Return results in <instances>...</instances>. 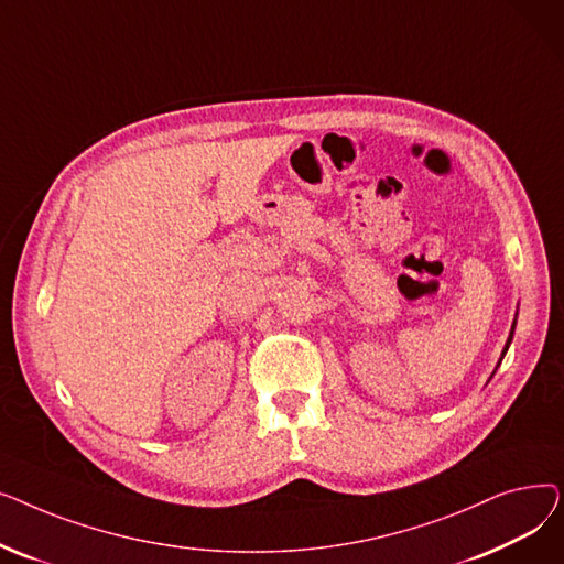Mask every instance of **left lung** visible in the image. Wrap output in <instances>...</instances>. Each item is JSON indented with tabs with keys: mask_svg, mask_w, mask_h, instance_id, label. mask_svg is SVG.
<instances>
[{
	"mask_svg": "<svg viewBox=\"0 0 564 564\" xmlns=\"http://www.w3.org/2000/svg\"><path fill=\"white\" fill-rule=\"evenodd\" d=\"M514 327H517V319H514V324H512V332H510V338H508V343H506V347H502V354H500V361H502V357H506V351H508V347H510V343H512V336H514ZM498 361V364H500ZM498 368V366H496Z\"/></svg>",
	"mask_w": 564,
	"mask_h": 564,
	"instance_id": "left-lung-1",
	"label": "left lung"
}]
</instances>
